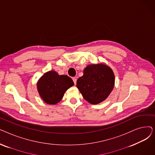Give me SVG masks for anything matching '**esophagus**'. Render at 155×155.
Here are the masks:
<instances>
[{
  "mask_svg": "<svg viewBox=\"0 0 155 155\" xmlns=\"http://www.w3.org/2000/svg\"><path fill=\"white\" fill-rule=\"evenodd\" d=\"M72 79H73V82H74V84L75 85V84H76V83H77V78H74V77H73Z\"/></svg>",
  "mask_w": 155,
  "mask_h": 155,
  "instance_id": "1",
  "label": "esophagus"
}]
</instances>
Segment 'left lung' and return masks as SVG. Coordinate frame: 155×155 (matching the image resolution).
Returning <instances> with one entry per match:
<instances>
[{"mask_svg":"<svg viewBox=\"0 0 155 155\" xmlns=\"http://www.w3.org/2000/svg\"><path fill=\"white\" fill-rule=\"evenodd\" d=\"M114 75L111 68L103 64H90L84 75L77 81V87L84 98L92 104L107 99L114 86Z\"/></svg>","mask_w":155,"mask_h":155,"instance_id":"1","label":"left lung"}]
</instances>
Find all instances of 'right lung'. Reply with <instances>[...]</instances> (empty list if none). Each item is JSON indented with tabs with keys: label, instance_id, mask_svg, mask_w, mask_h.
<instances>
[{
	"label": "right lung",
	"instance_id": "obj_1",
	"mask_svg": "<svg viewBox=\"0 0 155 155\" xmlns=\"http://www.w3.org/2000/svg\"><path fill=\"white\" fill-rule=\"evenodd\" d=\"M73 84L72 79L68 76L59 75L54 71H50L41 77L37 87L41 97L46 103L56 104Z\"/></svg>",
	"mask_w": 155,
	"mask_h": 155
}]
</instances>
